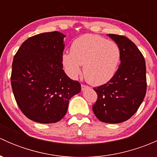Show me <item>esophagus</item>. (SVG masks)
Segmentation results:
<instances>
[{
	"mask_svg": "<svg viewBox=\"0 0 157 157\" xmlns=\"http://www.w3.org/2000/svg\"><path fill=\"white\" fill-rule=\"evenodd\" d=\"M89 88H90V87H89L88 86H86V85H83V84L81 85L82 90H86V89H89Z\"/></svg>",
	"mask_w": 157,
	"mask_h": 157,
	"instance_id": "obj_1",
	"label": "esophagus"
}]
</instances>
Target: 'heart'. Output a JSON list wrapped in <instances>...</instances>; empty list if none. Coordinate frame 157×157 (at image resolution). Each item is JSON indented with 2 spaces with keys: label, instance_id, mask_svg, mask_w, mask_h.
<instances>
[{
  "label": "heart",
  "instance_id": "1",
  "mask_svg": "<svg viewBox=\"0 0 157 157\" xmlns=\"http://www.w3.org/2000/svg\"><path fill=\"white\" fill-rule=\"evenodd\" d=\"M120 60L121 50L115 42L93 34L76 39L71 52L62 55V64L69 77H77L83 65L85 79L94 86L105 84L115 76Z\"/></svg>",
  "mask_w": 157,
  "mask_h": 157
}]
</instances>
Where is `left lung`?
I'll list each match as a JSON object with an SVG mask.
<instances>
[{
  "mask_svg": "<svg viewBox=\"0 0 157 157\" xmlns=\"http://www.w3.org/2000/svg\"><path fill=\"white\" fill-rule=\"evenodd\" d=\"M121 50V64L105 84L93 88L98 95L93 111L99 121L111 124L129 119L143 102L147 91L146 64L135 44L124 36L108 34Z\"/></svg>",
  "mask_w": 157,
  "mask_h": 157,
  "instance_id": "left-lung-1",
  "label": "left lung"
}]
</instances>
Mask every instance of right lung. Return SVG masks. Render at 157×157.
<instances>
[{
	"label": "right lung",
	"mask_w": 157,
	"mask_h": 157,
	"mask_svg": "<svg viewBox=\"0 0 157 157\" xmlns=\"http://www.w3.org/2000/svg\"><path fill=\"white\" fill-rule=\"evenodd\" d=\"M64 34L36 35L21 45L13 58L11 86L17 103L28 118L49 124L65 115L69 100L81 90L63 70Z\"/></svg>",
	"instance_id": "obj_1"
}]
</instances>
